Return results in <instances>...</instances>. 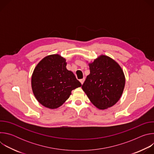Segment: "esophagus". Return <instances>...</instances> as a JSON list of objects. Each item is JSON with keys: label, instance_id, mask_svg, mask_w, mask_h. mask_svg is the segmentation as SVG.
Masks as SVG:
<instances>
[{"label": "esophagus", "instance_id": "esophagus-1", "mask_svg": "<svg viewBox=\"0 0 154 154\" xmlns=\"http://www.w3.org/2000/svg\"><path fill=\"white\" fill-rule=\"evenodd\" d=\"M85 80V78H83V79H80V83H82V85H83V82H84Z\"/></svg>", "mask_w": 154, "mask_h": 154}]
</instances>
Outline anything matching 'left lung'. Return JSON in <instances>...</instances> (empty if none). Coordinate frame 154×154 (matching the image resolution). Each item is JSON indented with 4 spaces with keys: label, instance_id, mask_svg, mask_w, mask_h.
I'll return each mask as SVG.
<instances>
[{
    "label": "left lung",
    "instance_id": "obj_1",
    "mask_svg": "<svg viewBox=\"0 0 154 154\" xmlns=\"http://www.w3.org/2000/svg\"><path fill=\"white\" fill-rule=\"evenodd\" d=\"M90 74L82 85V90L92 103L100 109L114 105L121 98L125 76L120 66L112 58L100 55L89 63Z\"/></svg>",
    "mask_w": 154,
    "mask_h": 154
}]
</instances>
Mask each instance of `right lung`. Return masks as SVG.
Here are the masks:
<instances>
[{
	"mask_svg": "<svg viewBox=\"0 0 154 154\" xmlns=\"http://www.w3.org/2000/svg\"><path fill=\"white\" fill-rule=\"evenodd\" d=\"M66 60L58 54L48 55L37 64L32 77V88L37 100L51 109L60 106L82 86L72 72L66 69Z\"/></svg>",
	"mask_w": 154,
	"mask_h": 154,
	"instance_id": "right-lung-1",
	"label": "right lung"
}]
</instances>
